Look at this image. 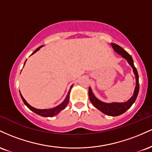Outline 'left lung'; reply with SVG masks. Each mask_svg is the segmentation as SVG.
<instances>
[{"label": "left lung", "mask_w": 152, "mask_h": 152, "mask_svg": "<svg viewBox=\"0 0 152 152\" xmlns=\"http://www.w3.org/2000/svg\"><path fill=\"white\" fill-rule=\"evenodd\" d=\"M112 48L116 53L121 55L124 58H125L129 63V64L132 66L133 69L134 74L135 75L136 77V86L135 89H134V94L131 98L129 99L126 102L123 103H118V102H113V103H105L100 101L96 97L94 96V94L92 92L91 88L89 87L88 88V96H89V99L92 104L99 109V111H102L104 114L109 115V116H119L128 110L132 104H134V102L137 99V97L139 94V75H138V72L136 67L134 66V61L132 59V57L125 50L124 48H122L121 46L118 45L116 44V43H111Z\"/></svg>", "instance_id": "obj_1"}]
</instances>
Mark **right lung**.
Masks as SVG:
<instances>
[{"label":"right lung","mask_w":152,"mask_h":152,"mask_svg":"<svg viewBox=\"0 0 152 152\" xmlns=\"http://www.w3.org/2000/svg\"><path fill=\"white\" fill-rule=\"evenodd\" d=\"M43 46L38 47V48H36V50H34V53H33L31 55H33V54L36 53V51H38V50L40 49V48H41ZM26 61H25V64H26ZM25 64H24V65H25ZM73 85L70 87V89H69V92H68V94L67 96H66V99H64V101L61 104H59L58 106H57L55 108H53V109H36V108L33 107V106H31L30 104H28L27 103V102L24 99L23 97V96L21 95V94L20 93V97H21L23 102L24 104H25V105L27 106L28 108L29 109L31 110V111H34V113H36V114L38 115H40V116H43V117H53V116H56V115H57L58 114L59 112H60L61 111H62V110H64L65 108L66 107V106L68 105V104H69V95H70V91H71V88H72Z\"/></svg>","instance_id":"1"}]
</instances>
